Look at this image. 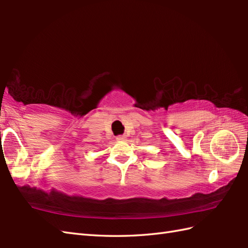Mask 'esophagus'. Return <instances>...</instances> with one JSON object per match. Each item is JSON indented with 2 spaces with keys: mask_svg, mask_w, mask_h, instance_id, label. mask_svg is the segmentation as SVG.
<instances>
[{
  "mask_svg": "<svg viewBox=\"0 0 248 248\" xmlns=\"http://www.w3.org/2000/svg\"><path fill=\"white\" fill-rule=\"evenodd\" d=\"M116 139H117V140H125V135H118Z\"/></svg>",
  "mask_w": 248,
  "mask_h": 248,
  "instance_id": "1",
  "label": "esophagus"
}]
</instances>
